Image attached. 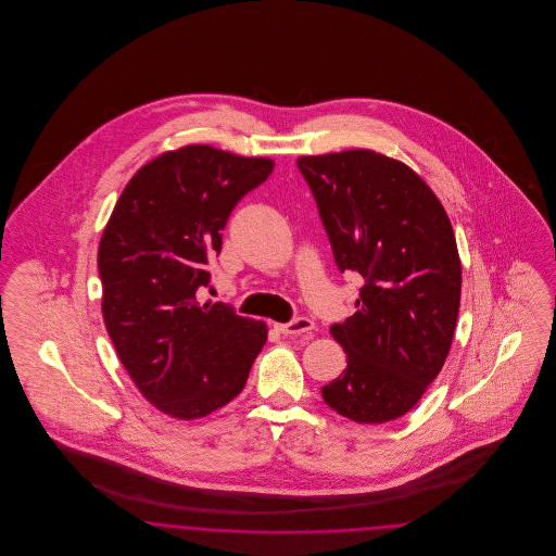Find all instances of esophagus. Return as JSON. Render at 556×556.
I'll return each mask as SVG.
<instances>
[{"label": "esophagus", "instance_id": "esophagus-1", "mask_svg": "<svg viewBox=\"0 0 556 556\" xmlns=\"http://www.w3.org/2000/svg\"><path fill=\"white\" fill-rule=\"evenodd\" d=\"M275 329L283 336H302V333H311L315 329V323L308 317H295L291 318L290 323L275 325Z\"/></svg>", "mask_w": 556, "mask_h": 556}]
</instances>
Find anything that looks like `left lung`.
<instances>
[{"label":"left lung","mask_w":556,"mask_h":556,"mask_svg":"<svg viewBox=\"0 0 556 556\" xmlns=\"http://www.w3.org/2000/svg\"><path fill=\"white\" fill-rule=\"evenodd\" d=\"M327 231L336 265L365 283L356 313L331 336L344 372L320 388L356 424L406 415L448 356L460 261L448 214L406 164L370 150L298 159Z\"/></svg>","instance_id":"obj_1"}]
</instances>
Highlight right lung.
I'll return each mask as SVG.
<instances>
[{
	"mask_svg": "<svg viewBox=\"0 0 556 556\" xmlns=\"http://www.w3.org/2000/svg\"><path fill=\"white\" fill-rule=\"evenodd\" d=\"M273 160L187 146L132 175L98 252L108 336L139 392L177 419L206 417L238 396L266 342L263 320L198 302L239 200Z\"/></svg>",
	"mask_w": 556,
	"mask_h": 556,
	"instance_id": "add662e5",
	"label": "right lung"
}]
</instances>
